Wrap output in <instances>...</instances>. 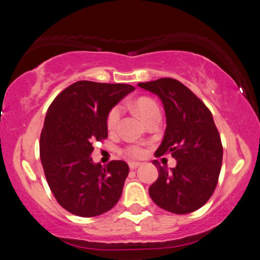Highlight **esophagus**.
Wrapping results in <instances>:
<instances>
[{
    "label": "esophagus",
    "instance_id": "obj_1",
    "mask_svg": "<svg viewBox=\"0 0 260 260\" xmlns=\"http://www.w3.org/2000/svg\"><path fill=\"white\" fill-rule=\"evenodd\" d=\"M128 165H129V168H131V170H135V168L140 166L141 164H140V162H137V161H129V162H128Z\"/></svg>",
    "mask_w": 260,
    "mask_h": 260
}]
</instances>
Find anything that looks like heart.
Returning <instances> with one entry per match:
<instances>
[{
	"label": "heart",
	"instance_id": "obj_1",
	"mask_svg": "<svg viewBox=\"0 0 260 260\" xmlns=\"http://www.w3.org/2000/svg\"><path fill=\"white\" fill-rule=\"evenodd\" d=\"M134 108L135 111L140 118L146 122L147 120L151 118L153 114L155 113H159V108L156 104L151 99L147 98H141L134 102ZM120 116H121V107L120 106H115L111 109V112L108 113L107 116V127L108 129H115L116 126H118ZM127 153L132 156H141L144 154V149L141 147H138V146H132V147L127 148Z\"/></svg>",
	"mask_w": 260,
	"mask_h": 260
}]
</instances>
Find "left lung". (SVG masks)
Wrapping results in <instances>:
<instances>
[{"instance_id":"obj_1","label":"left lung","mask_w":260,"mask_h":260,"mask_svg":"<svg viewBox=\"0 0 260 260\" xmlns=\"http://www.w3.org/2000/svg\"><path fill=\"white\" fill-rule=\"evenodd\" d=\"M138 86L158 95L165 109V134L154 155L171 153L177 160L171 170L153 160L159 177L149 187V196L172 213H191L211 198L220 173L222 146L213 116L178 80L162 78Z\"/></svg>"}]
</instances>
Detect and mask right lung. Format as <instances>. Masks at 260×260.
<instances>
[{"mask_svg":"<svg viewBox=\"0 0 260 260\" xmlns=\"http://www.w3.org/2000/svg\"><path fill=\"white\" fill-rule=\"evenodd\" d=\"M135 88L125 83L78 81L54 99L40 138L45 175L57 203L79 217H96L121 197L129 167L93 161V142L107 138V116Z\"/></svg>","mask_w":260,"mask_h":260,"instance_id":"obj_1","label":"right lung"}]
</instances>
